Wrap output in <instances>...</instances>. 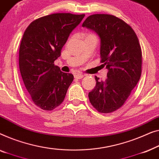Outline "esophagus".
<instances>
[{
    "instance_id": "34e87169",
    "label": "esophagus",
    "mask_w": 159,
    "mask_h": 159,
    "mask_svg": "<svg viewBox=\"0 0 159 159\" xmlns=\"http://www.w3.org/2000/svg\"><path fill=\"white\" fill-rule=\"evenodd\" d=\"M74 77L75 79H82V78H84V75L81 74V73H75L74 75Z\"/></svg>"
}]
</instances>
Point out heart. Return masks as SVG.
I'll return each instance as SVG.
<instances>
[{"mask_svg": "<svg viewBox=\"0 0 159 159\" xmlns=\"http://www.w3.org/2000/svg\"><path fill=\"white\" fill-rule=\"evenodd\" d=\"M87 36H95V35L93 34H89ZM95 37H96V36H95Z\"/></svg>", "mask_w": 159, "mask_h": 159, "instance_id": "heart-1", "label": "heart"}]
</instances>
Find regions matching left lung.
<instances>
[{
  "instance_id": "left-lung-1",
  "label": "left lung",
  "mask_w": 159,
  "mask_h": 159,
  "mask_svg": "<svg viewBox=\"0 0 159 159\" xmlns=\"http://www.w3.org/2000/svg\"><path fill=\"white\" fill-rule=\"evenodd\" d=\"M82 26L99 37L101 62L108 70L105 81L95 76L96 86L89 93V100L98 111L111 113L124 104L139 81L141 48L131 26L113 15H91Z\"/></svg>"
}]
</instances>
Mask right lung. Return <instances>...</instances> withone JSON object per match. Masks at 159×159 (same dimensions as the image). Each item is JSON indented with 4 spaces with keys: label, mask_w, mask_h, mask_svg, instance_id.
<instances>
[{
    "label": "right lung",
    "mask_w": 159,
    "mask_h": 159,
    "mask_svg": "<svg viewBox=\"0 0 159 159\" xmlns=\"http://www.w3.org/2000/svg\"><path fill=\"white\" fill-rule=\"evenodd\" d=\"M85 16L70 13H53L34 20L22 37L19 69L32 102L44 110L61 104L73 75L55 66L69 35Z\"/></svg>",
    "instance_id": "obj_1"
}]
</instances>
